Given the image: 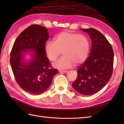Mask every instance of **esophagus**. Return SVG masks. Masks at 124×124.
<instances>
[{
  "mask_svg": "<svg viewBox=\"0 0 124 124\" xmlns=\"http://www.w3.org/2000/svg\"><path fill=\"white\" fill-rule=\"evenodd\" d=\"M59 72L60 73H67L68 72L67 70H60Z\"/></svg>",
  "mask_w": 124,
  "mask_h": 124,
  "instance_id": "1",
  "label": "esophagus"
}]
</instances>
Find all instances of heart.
Wrapping results in <instances>:
<instances>
[{"mask_svg":"<svg viewBox=\"0 0 124 124\" xmlns=\"http://www.w3.org/2000/svg\"><path fill=\"white\" fill-rule=\"evenodd\" d=\"M89 43L85 36L68 31H62L55 37L53 41H48L45 51L48 59L55 62L62 54L64 55L54 64L60 69H68L84 62L87 57Z\"/></svg>","mask_w":124,"mask_h":124,"instance_id":"1","label":"heart"}]
</instances>
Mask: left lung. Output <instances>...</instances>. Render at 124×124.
<instances>
[{"label": "left lung", "mask_w": 124, "mask_h": 124, "mask_svg": "<svg viewBox=\"0 0 124 124\" xmlns=\"http://www.w3.org/2000/svg\"><path fill=\"white\" fill-rule=\"evenodd\" d=\"M92 40L90 55L78 68V76L72 85L84 95H91L104 87L111 78L114 68V51L102 33L94 28L82 29Z\"/></svg>", "instance_id": "8db88e82"}]
</instances>
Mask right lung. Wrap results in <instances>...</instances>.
Here are the masks:
<instances>
[{
  "label": "right lung",
  "instance_id": "right-lung-1",
  "mask_svg": "<svg viewBox=\"0 0 124 124\" xmlns=\"http://www.w3.org/2000/svg\"><path fill=\"white\" fill-rule=\"evenodd\" d=\"M50 37L45 27L33 24L20 34L13 46L10 63L13 75L18 85L28 93H43L58 73L57 69L52 68L46 55L45 44ZM27 49L35 50L34 57L31 62L24 64L22 55Z\"/></svg>",
  "mask_w": 124,
  "mask_h": 124
}]
</instances>
